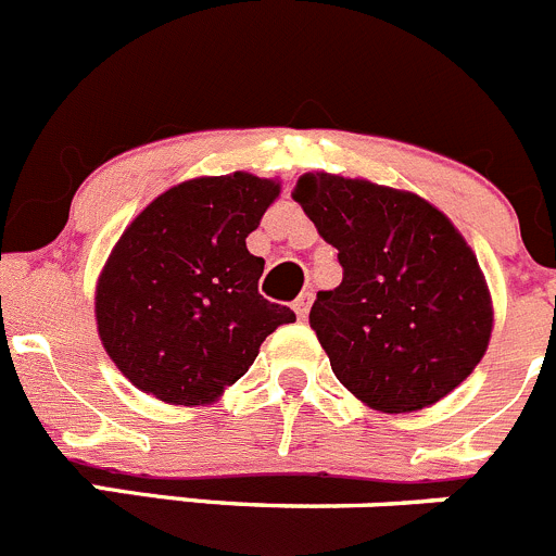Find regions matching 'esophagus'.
<instances>
[{
  "instance_id": "obj_1",
  "label": "esophagus",
  "mask_w": 556,
  "mask_h": 556,
  "mask_svg": "<svg viewBox=\"0 0 556 556\" xmlns=\"http://www.w3.org/2000/svg\"><path fill=\"white\" fill-rule=\"evenodd\" d=\"M309 304H313V293H302V295H299V299H295V302H293L295 315H299V318H302V320L309 315Z\"/></svg>"
}]
</instances>
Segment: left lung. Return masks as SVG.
Masks as SVG:
<instances>
[{
  "mask_svg": "<svg viewBox=\"0 0 556 556\" xmlns=\"http://www.w3.org/2000/svg\"><path fill=\"white\" fill-rule=\"evenodd\" d=\"M293 200L342 266V282L309 309L342 387L387 414L450 395L494 326L485 279L453 222L417 194L329 173H304Z\"/></svg>",
  "mask_w": 556,
  "mask_h": 556,
  "instance_id": "1",
  "label": "left lung"
}]
</instances>
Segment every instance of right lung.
<instances>
[{
    "label": "right lung",
    "instance_id": "right-lung-1",
    "mask_svg": "<svg viewBox=\"0 0 556 556\" xmlns=\"http://www.w3.org/2000/svg\"><path fill=\"white\" fill-rule=\"evenodd\" d=\"M279 184L249 173L194 178L155 197L109 254L98 334L137 389L175 406L236 383L290 307L263 299L266 261L247 249Z\"/></svg>",
    "mask_w": 556,
    "mask_h": 556
}]
</instances>
